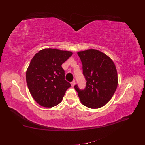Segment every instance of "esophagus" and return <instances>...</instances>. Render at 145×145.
I'll return each instance as SVG.
<instances>
[{
    "mask_svg": "<svg viewBox=\"0 0 145 145\" xmlns=\"http://www.w3.org/2000/svg\"><path fill=\"white\" fill-rule=\"evenodd\" d=\"M75 83H76V82L74 81V80H73L72 82H71V85L72 86H74V85H75Z\"/></svg>",
    "mask_w": 145,
    "mask_h": 145,
    "instance_id": "esophagus-1",
    "label": "esophagus"
}]
</instances>
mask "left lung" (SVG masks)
I'll return each instance as SVG.
<instances>
[{
    "label": "left lung",
    "instance_id": "1",
    "mask_svg": "<svg viewBox=\"0 0 145 145\" xmlns=\"http://www.w3.org/2000/svg\"><path fill=\"white\" fill-rule=\"evenodd\" d=\"M83 73L86 80L85 89L76 85L74 88L84 106L97 109L105 106L114 94L118 85L117 72L112 59L94 49L78 51Z\"/></svg>",
    "mask_w": 145,
    "mask_h": 145
}]
</instances>
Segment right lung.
Masks as SVG:
<instances>
[{"label":"right lung","instance_id":"obj_1","mask_svg":"<svg viewBox=\"0 0 145 145\" xmlns=\"http://www.w3.org/2000/svg\"><path fill=\"white\" fill-rule=\"evenodd\" d=\"M72 54L69 51L45 48L34 55L26 72L29 91L36 102L45 108L60 103L71 84L65 79L62 65Z\"/></svg>","mask_w":145,"mask_h":145}]
</instances>
